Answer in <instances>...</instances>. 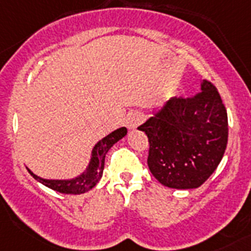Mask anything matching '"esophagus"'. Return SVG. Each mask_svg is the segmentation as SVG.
I'll use <instances>...</instances> for the list:
<instances>
[{"mask_svg": "<svg viewBox=\"0 0 251 251\" xmlns=\"http://www.w3.org/2000/svg\"><path fill=\"white\" fill-rule=\"evenodd\" d=\"M144 121V115L140 112L135 111L129 113L127 119H126V126L129 130H135L138 126Z\"/></svg>", "mask_w": 251, "mask_h": 251, "instance_id": "esophagus-1", "label": "esophagus"}]
</instances>
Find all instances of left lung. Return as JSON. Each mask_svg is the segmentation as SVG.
<instances>
[{"mask_svg": "<svg viewBox=\"0 0 251 251\" xmlns=\"http://www.w3.org/2000/svg\"><path fill=\"white\" fill-rule=\"evenodd\" d=\"M201 93L170 99L140 125L150 140L148 168L169 188L193 189L221 164L228 142V117L213 83L202 79Z\"/></svg>", "mask_w": 251, "mask_h": 251, "instance_id": "left-lung-1", "label": "left lung"}]
</instances>
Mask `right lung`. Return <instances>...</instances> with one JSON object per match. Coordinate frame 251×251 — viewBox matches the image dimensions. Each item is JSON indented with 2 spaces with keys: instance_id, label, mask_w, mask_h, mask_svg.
Wrapping results in <instances>:
<instances>
[{
  "instance_id": "add662e5",
  "label": "right lung",
  "mask_w": 251,
  "mask_h": 251,
  "mask_svg": "<svg viewBox=\"0 0 251 251\" xmlns=\"http://www.w3.org/2000/svg\"><path fill=\"white\" fill-rule=\"evenodd\" d=\"M126 134H127V129L126 127H120V129L112 131L111 134H108L103 139L99 140L91 150L90 161H89L86 169L75 178L45 179L34 174L28 168H26V170L37 182L46 185L48 188L54 189L56 192L66 193V195H81V193L89 192L91 188H94L98 184V182L100 180L101 175H103L107 152L113 147V144L121 140Z\"/></svg>"
}]
</instances>
